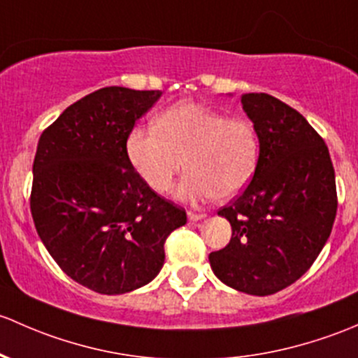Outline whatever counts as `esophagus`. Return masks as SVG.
I'll return each mask as SVG.
<instances>
[{"label": "esophagus", "instance_id": "34e87169", "mask_svg": "<svg viewBox=\"0 0 358 358\" xmlns=\"http://www.w3.org/2000/svg\"><path fill=\"white\" fill-rule=\"evenodd\" d=\"M206 213H198V212H187V219L191 220V222H198V220L205 219Z\"/></svg>", "mask_w": 358, "mask_h": 358}]
</instances>
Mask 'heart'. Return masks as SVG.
Masks as SVG:
<instances>
[{
    "mask_svg": "<svg viewBox=\"0 0 358 358\" xmlns=\"http://www.w3.org/2000/svg\"><path fill=\"white\" fill-rule=\"evenodd\" d=\"M129 164L155 193H167L176 176L182 201L238 196L257 171L260 143L253 124L196 103H178L157 117L155 127H134L125 139Z\"/></svg>",
    "mask_w": 358,
    "mask_h": 358,
    "instance_id": "obj_1",
    "label": "heart"
}]
</instances>
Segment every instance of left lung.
Here are the masks:
<instances>
[{"mask_svg":"<svg viewBox=\"0 0 358 358\" xmlns=\"http://www.w3.org/2000/svg\"><path fill=\"white\" fill-rule=\"evenodd\" d=\"M241 105L259 134V165L241 196L219 210L233 236L208 260L224 285L265 296L319 257L336 217V179L326 143L301 113L265 93L243 94Z\"/></svg>","mask_w":358,"mask_h":358,"instance_id":"1","label":"left lung"}]
</instances>
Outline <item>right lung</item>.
I'll use <instances>...</instances> for the list:
<instances>
[{"instance_id": "add662e5", "label": "right lung", "mask_w": 358, "mask_h": 358, "mask_svg": "<svg viewBox=\"0 0 358 358\" xmlns=\"http://www.w3.org/2000/svg\"><path fill=\"white\" fill-rule=\"evenodd\" d=\"M162 91L110 86L87 94L43 132L32 165L31 212L62 271L101 294L152 282L167 236L186 212L146 186L125 139Z\"/></svg>"}]
</instances>
